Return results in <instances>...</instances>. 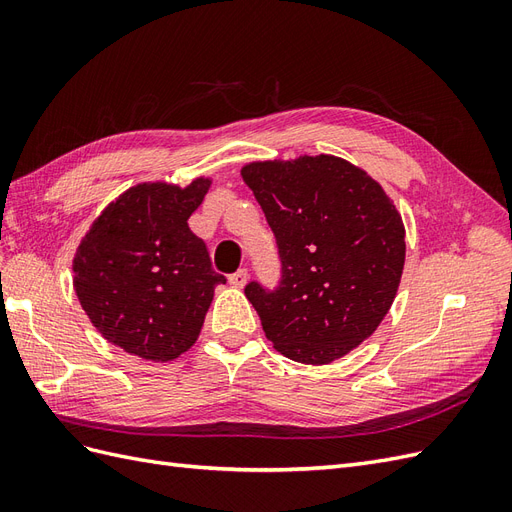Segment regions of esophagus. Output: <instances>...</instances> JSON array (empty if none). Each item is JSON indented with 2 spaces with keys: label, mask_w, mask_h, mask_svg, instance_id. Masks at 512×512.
I'll use <instances>...</instances> for the list:
<instances>
[{
  "label": "esophagus",
  "mask_w": 512,
  "mask_h": 512,
  "mask_svg": "<svg viewBox=\"0 0 512 512\" xmlns=\"http://www.w3.org/2000/svg\"><path fill=\"white\" fill-rule=\"evenodd\" d=\"M228 282L235 286V288H243L247 284V269H239L237 273H232L228 277Z\"/></svg>",
  "instance_id": "1"
}]
</instances>
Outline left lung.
<instances>
[{
  "label": "left lung",
  "mask_w": 512,
  "mask_h": 512,
  "mask_svg": "<svg viewBox=\"0 0 512 512\" xmlns=\"http://www.w3.org/2000/svg\"><path fill=\"white\" fill-rule=\"evenodd\" d=\"M265 211L282 260L275 290L245 297L273 348L305 365L354 350L389 314L406 262V228L363 168L335 156L252 162L241 168Z\"/></svg>",
  "instance_id": "obj_1"
}]
</instances>
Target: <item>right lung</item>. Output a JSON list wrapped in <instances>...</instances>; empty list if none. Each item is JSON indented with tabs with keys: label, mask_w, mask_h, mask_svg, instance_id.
<instances>
[{
	"label": "right lung",
	"mask_w": 512,
	"mask_h": 512,
	"mask_svg": "<svg viewBox=\"0 0 512 512\" xmlns=\"http://www.w3.org/2000/svg\"><path fill=\"white\" fill-rule=\"evenodd\" d=\"M209 188L205 177L188 188L138 183L91 224L72 262L74 290L106 342L153 363L194 346L226 284L188 226Z\"/></svg>",
	"instance_id": "obj_1"
}]
</instances>
